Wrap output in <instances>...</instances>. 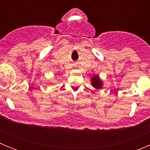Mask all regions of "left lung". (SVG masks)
Instances as JSON below:
<instances>
[{"label":"left lung","instance_id":"1","mask_svg":"<svg viewBox=\"0 0 150 150\" xmlns=\"http://www.w3.org/2000/svg\"><path fill=\"white\" fill-rule=\"evenodd\" d=\"M91 81L92 86L96 88V89H100L103 86V82L100 79V78L99 77L98 75H95L93 77H91Z\"/></svg>","mask_w":150,"mask_h":150}]
</instances>
